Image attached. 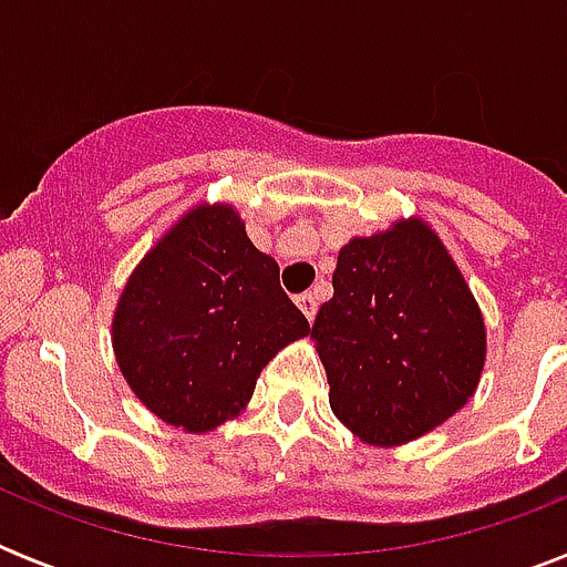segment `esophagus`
<instances>
[{
	"label": "esophagus",
	"instance_id": "1",
	"mask_svg": "<svg viewBox=\"0 0 567 567\" xmlns=\"http://www.w3.org/2000/svg\"><path fill=\"white\" fill-rule=\"evenodd\" d=\"M297 306H300L302 309V315H306V318H315V315H318V293L315 291H306V293H300V297H297Z\"/></svg>",
	"mask_w": 567,
	"mask_h": 567
}]
</instances>
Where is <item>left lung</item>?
Here are the masks:
<instances>
[{"mask_svg": "<svg viewBox=\"0 0 567 567\" xmlns=\"http://www.w3.org/2000/svg\"><path fill=\"white\" fill-rule=\"evenodd\" d=\"M311 341L329 405L355 439L396 447L450 421L485 368V320L465 276L421 217L350 238Z\"/></svg>", "mask_w": 567, "mask_h": 567, "instance_id": "left-lung-1", "label": "left lung"}]
</instances>
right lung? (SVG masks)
<instances>
[{
	"mask_svg": "<svg viewBox=\"0 0 567 567\" xmlns=\"http://www.w3.org/2000/svg\"><path fill=\"white\" fill-rule=\"evenodd\" d=\"M309 320L229 203H199L150 247L120 293L111 344L141 403L203 435L238 417L256 379Z\"/></svg>",
	"mask_w": 567,
	"mask_h": 567,
	"instance_id": "1",
	"label": "right lung"
}]
</instances>
